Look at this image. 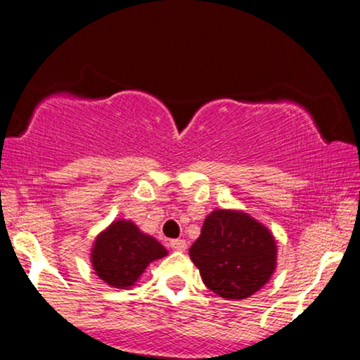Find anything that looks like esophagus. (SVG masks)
<instances>
[{"label": "esophagus", "instance_id": "obj_1", "mask_svg": "<svg viewBox=\"0 0 360 360\" xmlns=\"http://www.w3.org/2000/svg\"><path fill=\"white\" fill-rule=\"evenodd\" d=\"M169 245H171V249L179 250V252H183V250L188 249V242L181 240V238H174V240L169 242Z\"/></svg>", "mask_w": 360, "mask_h": 360}]
</instances>
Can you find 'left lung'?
<instances>
[{"mask_svg": "<svg viewBox=\"0 0 360 360\" xmlns=\"http://www.w3.org/2000/svg\"><path fill=\"white\" fill-rule=\"evenodd\" d=\"M206 288L240 301L269 283L278 266V243L264 223L242 210H213L189 249Z\"/></svg>", "mask_w": 360, "mask_h": 360, "instance_id": "8db88e82", "label": "left lung"}]
</instances>
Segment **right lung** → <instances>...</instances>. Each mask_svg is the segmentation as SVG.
<instances>
[{"label":"right lung","instance_id":"right-lung-1","mask_svg":"<svg viewBox=\"0 0 360 360\" xmlns=\"http://www.w3.org/2000/svg\"><path fill=\"white\" fill-rule=\"evenodd\" d=\"M166 255L167 249L157 238L143 233L131 220L118 218L96 235L89 260L103 283L130 289L139 283L148 264Z\"/></svg>","mask_w":360,"mask_h":360}]
</instances>
